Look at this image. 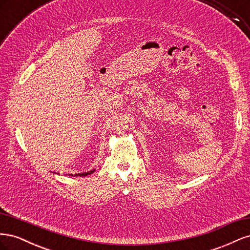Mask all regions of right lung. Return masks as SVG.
Listing matches in <instances>:
<instances>
[{"label": "right lung", "instance_id": "add662e5", "mask_svg": "<svg viewBox=\"0 0 250 250\" xmlns=\"http://www.w3.org/2000/svg\"><path fill=\"white\" fill-rule=\"evenodd\" d=\"M95 172V169L94 170H90V171H87V172H84V173H78V174H75L74 176H86V175H89V174H92ZM58 174V173H57ZM70 175L73 176V174H70Z\"/></svg>", "mask_w": 250, "mask_h": 250}]
</instances>
